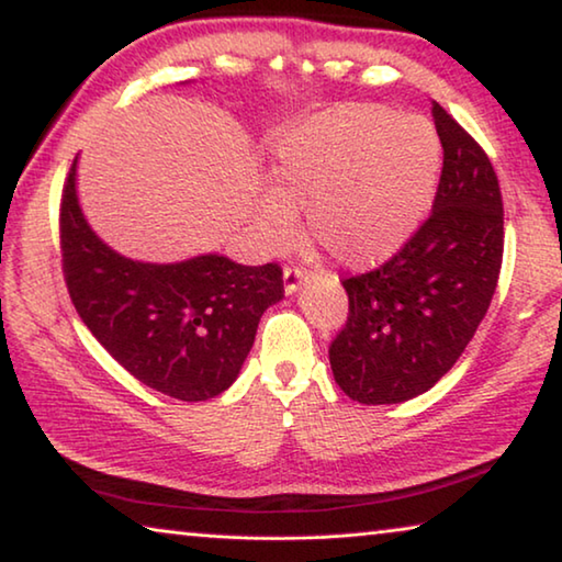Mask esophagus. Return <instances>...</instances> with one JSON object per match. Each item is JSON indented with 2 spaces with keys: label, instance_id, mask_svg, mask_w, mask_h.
<instances>
[{
  "label": "esophagus",
  "instance_id": "esophagus-1",
  "mask_svg": "<svg viewBox=\"0 0 562 562\" xmlns=\"http://www.w3.org/2000/svg\"><path fill=\"white\" fill-rule=\"evenodd\" d=\"M310 278V272L307 270H302V268H284V292L288 294H292V292H297V288L300 284Z\"/></svg>",
  "mask_w": 562,
  "mask_h": 562
}]
</instances>
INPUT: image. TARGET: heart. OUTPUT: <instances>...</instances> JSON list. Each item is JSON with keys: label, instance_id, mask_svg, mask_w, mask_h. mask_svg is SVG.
<instances>
[{"label": "heart", "instance_id": "1", "mask_svg": "<svg viewBox=\"0 0 562 562\" xmlns=\"http://www.w3.org/2000/svg\"><path fill=\"white\" fill-rule=\"evenodd\" d=\"M439 140L424 119L396 116L372 103L317 113L290 131L274 154L278 193L262 198L258 225L274 250L310 231L337 262L369 268L412 235L429 201Z\"/></svg>", "mask_w": 562, "mask_h": 562}]
</instances>
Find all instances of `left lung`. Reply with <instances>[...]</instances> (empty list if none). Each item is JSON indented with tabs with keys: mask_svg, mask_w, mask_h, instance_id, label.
I'll use <instances>...</instances> for the list:
<instances>
[{
	"mask_svg": "<svg viewBox=\"0 0 562 562\" xmlns=\"http://www.w3.org/2000/svg\"><path fill=\"white\" fill-rule=\"evenodd\" d=\"M443 168L431 215L394 258L341 280L349 315L329 345L341 392L398 404L456 364L491 307L503 262V198L486 150L434 101Z\"/></svg>",
	"mask_w": 562,
	"mask_h": 562,
	"instance_id": "left-lung-1",
	"label": "left lung"
}]
</instances>
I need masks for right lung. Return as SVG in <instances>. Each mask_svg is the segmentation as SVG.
<instances>
[{"label":"right lung","mask_w":562,"mask_h":562,"mask_svg":"<svg viewBox=\"0 0 562 562\" xmlns=\"http://www.w3.org/2000/svg\"><path fill=\"white\" fill-rule=\"evenodd\" d=\"M61 270L76 312L138 382L180 402H205L235 382L258 322L284 294L282 268L223 255L154 265L103 245L76 201V158L59 207Z\"/></svg>","instance_id":"right-lung-1"}]
</instances>
